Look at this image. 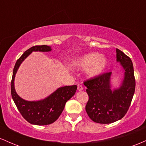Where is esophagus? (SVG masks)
<instances>
[{
    "label": "esophagus",
    "mask_w": 146,
    "mask_h": 146,
    "mask_svg": "<svg viewBox=\"0 0 146 146\" xmlns=\"http://www.w3.org/2000/svg\"><path fill=\"white\" fill-rule=\"evenodd\" d=\"M77 90H78V91H81V90H83V86H82L81 85L78 84V86H77Z\"/></svg>",
    "instance_id": "34e87169"
}]
</instances>
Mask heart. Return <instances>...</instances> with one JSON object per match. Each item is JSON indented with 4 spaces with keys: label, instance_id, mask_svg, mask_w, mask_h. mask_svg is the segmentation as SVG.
<instances>
[{
    "label": "heart",
    "instance_id": "1",
    "mask_svg": "<svg viewBox=\"0 0 146 146\" xmlns=\"http://www.w3.org/2000/svg\"><path fill=\"white\" fill-rule=\"evenodd\" d=\"M76 65L81 69H88V74L91 76L101 74L107 66V60L98 53H90L78 58Z\"/></svg>",
    "mask_w": 146,
    "mask_h": 146
}]
</instances>
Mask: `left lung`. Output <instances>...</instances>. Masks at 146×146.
<instances>
[{"mask_svg":"<svg viewBox=\"0 0 146 146\" xmlns=\"http://www.w3.org/2000/svg\"><path fill=\"white\" fill-rule=\"evenodd\" d=\"M117 60L125 70L121 86L111 90L112 72H106L84 81L89 96L87 114L93 121L107 124L120 120L128 110L135 90L134 68L130 58L117 49Z\"/></svg>","mask_w":146,"mask_h":146,"instance_id":"left-lung-1","label":"left lung"}]
</instances>
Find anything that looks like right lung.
Returning a JSON list of instances; mask_svg holds the SVG:
<instances>
[{
	"label": "right lung",
	"instance_id": "right-lung-1",
	"mask_svg": "<svg viewBox=\"0 0 146 146\" xmlns=\"http://www.w3.org/2000/svg\"><path fill=\"white\" fill-rule=\"evenodd\" d=\"M51 47L36 45L26 50L16 61L11 81V94L16 107L23 117L31 124L37 125H49L58 119L65 105L76 92L77 86H68L59 88L48 97L38 101H27L17 94L14 88V78L22 62L32 52H50Z\"/></svg>",
	"mask_w": 146,
	"mask_h": 146
}]
</instances>
